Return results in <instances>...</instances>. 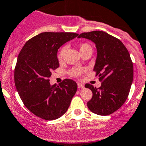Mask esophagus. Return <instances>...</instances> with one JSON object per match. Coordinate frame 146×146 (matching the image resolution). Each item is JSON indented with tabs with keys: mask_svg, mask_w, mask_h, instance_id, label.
I'll list each match as a JSON object with an SVG mask.
<instances>
[{
	"mask_svg": "<svg viewBox=\"0 0 146 146\" xmlns=\"http://www.w3.org/2000/svg\"><path fill=\"white\" fill-rule=\"evenodd\" d=\"M78 88H85V85L81 82H78Z\"/></svg>",
	"mask_w": 146,
	"mask_h": 146,
	"instance_id": "34e87169",
	"label": "esophagus"
}]
</instances>
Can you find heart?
<instances>
[{
    "label": "heart",
    "mask_w": 146,
    "mask_h": 146,
    "mask_svg": "<svg viewBox=\"0 0 146 146\" xmlns=\"http://www.w3.org/2000/svg\"><path fill=\"white\" fill-rule=\"evenodd\" d=\"M79 49H80V51L81 54L84 52H86V51H92V48L89 44L88 43H82L79 45ZM66 50V46L62 47L60 50L59 53H58V59H61L63 58L64 55V53ZM84 69L81 68H73V69L70 70V74L72 76H74V77H78V76H80V74L84 72Z\"/></svg>",
    "instance_id": "1"
}]
</instances>
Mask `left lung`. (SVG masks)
<instances>
[{"instance_id":"left-lung-1","label":"left lung","mask_w":146,"mask_h":146,"mask_svg":"<svg viewBox=\"0 0 146 146\" xmlns=\"http://www.w3.org/2000/svg\"><path fill=\"white\" fill-rule=\"evenodd\" d=\"M81 37L95 43L97 58L93 70L102 82L99 88L85 84L92 92L87 105L95 114L109 115L119 110L129 95L133 78L130 54L119 39L102 31L84 32L78 36Z\"/></svg>"}]
</instances>
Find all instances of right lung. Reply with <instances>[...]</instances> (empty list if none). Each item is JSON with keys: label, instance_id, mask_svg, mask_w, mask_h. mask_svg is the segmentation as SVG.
Instances as JSON below:
<instances>
[{"label": "right lung", "instance_id": "1", "mask_svg": "<svg viewBox=\"0 0 146 146\" xmlns=\"http://www.w3.org/2000/svg\"><path fill=\"white\" fill-rule=\"evenodd\" d=\"M73 32H42L28 40L17 57L15 84L25 107L35 115L55 120L64 115L77 91L70 79L51 85L48 78L58 68L60 47L78 36Z\"/></svg>", "mask_w": 146, "mask_h": 146}]
</instances>
